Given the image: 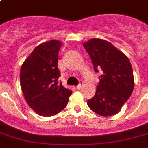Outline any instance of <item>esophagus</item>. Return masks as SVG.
<instances>
[{
	"mask_svg": "<svg viewBox=\"0 0 148 148\" xmlns=\"http://www.w3.org/2000/svg\"><path fill=\"white\" fill-rule=\"evenodd\" d=\"M83 86H84V82L82 81H80V84H79L77 86L76 88L77 89V90H81V88H83Z\"/></svg>",
	"mask_w": 148,
	"mask_h": 148,
	"instance_id": "34e87169",
	"label": "esophagus"
}]
</instances>
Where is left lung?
I'll list each match as a JSON object with an SVG mask.
<instances>
[{
    "instance_id": "obj_1",
    "label": "left lung",
    "mask_w": 148,
    "mask_h": 148,
    "mask_svg": "<svg viewBox=\"0 0 148 148\" xmlns=\"http://www.w3.org/2000/svg\"><path fill=\"white\" fill-rule=\"evenodd\" d=\"M83 46L91 58L95 71H102L95 95L88 101V107L103 117L116 114L134 90L131 62L123 52L105 40L92 38Z\"/></svg>"
}]
</instances>
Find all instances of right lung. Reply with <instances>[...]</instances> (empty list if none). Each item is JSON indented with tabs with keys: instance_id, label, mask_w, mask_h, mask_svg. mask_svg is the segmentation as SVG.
<instances>
[{
	"instance_id": "obj_1",
	"label": "right lung",
	"mask_w": 148,
	"mask_h": 148,
	"mask_svg": "<svg viewBox=\"0 0 148 148\" xmlns=\"http://www.w3.org/2000/svg\"><path fill=\"white\" fill-rule=\"evenodd\" d=\"M62 43L51 40L33 50L22 64L20 84L27 103L42 117H51L64 110L72 90L58 82V53Z\"/></svg>"
}]
</instances>
